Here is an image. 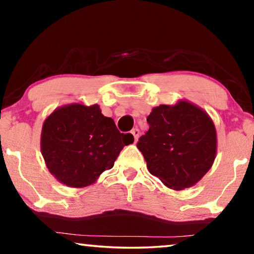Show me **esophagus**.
<instances>
[{"label": "esophagus", "mask_w": 254, "mask_h": 254, "mask_svg": "<svg viewBox=\"0 0 254 254\" xmlns=\"http://www.w3.org/2000/svg\"><path fill=\"white\" fill-rule=\"evenodd\" d=\"M131 133H132V135L134 136V141L136 142L137 141V139H139V135H140V131H139V128H133V130L131 131Z\"/></svg>", "instance_id": "obj_1"}]
</instances>
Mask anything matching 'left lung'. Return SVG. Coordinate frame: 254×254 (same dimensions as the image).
<instances>
[{
	"label": "left lung",
	"instance_id": "1",
	"mask_svg": "<svg viewBox=\"0 0 254 254\" xmlns=\"http://www.w3.org/2000/svg\"><path fill=\"white\" fill-rule=\"evenodd\" d=\"M149 130L136 147L149 173L175 190L192 187L212 168L217 151L213 120L194 103L153 107L147 118Z\"/></svg>",
	"mask_w": 254,
	"mask_h": 254
}]
</instances>
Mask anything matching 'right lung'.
<instances>
[{"mask_svg": "<svg viewBox=\"0 0 254 254\" xmlns=\"http://www.w3.org/2000/svg\"><path fill=\"white\" fill-rule=\"evenodd\" d=\"M133 141L131 133H121L113 119L102 114L100 105L71 103L47 117L40 148L47 168L59 183L84 188L111 169L124 145Z\"/></svg>", "mask_w": 254, "mask_h": 254, "instance_id": "obj_1", "label": "right lung"}]
</instances>
